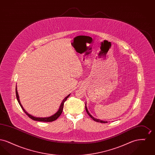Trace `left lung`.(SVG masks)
<instances>
[{
	"mask_svg": "<svg viewBox=\"0 0 155 155\" xmlns=\"http://www.w3.org/2000/svg\"><path fill=\"white\" fill-rule=\"evenodd\" d=\"M85 110H86V111H87V113H88V114L89 116L91 117L92 119H93L94 121H95L96 122H99V123H107V121H103V120H99V119L95 118V117H94L92 116H91V114L89 113L88 109H87V107L86 106V104H85Z\"/></svg>",
	"mask_w": 155,
	"mask_h": 155,
	"instance_id": "1",
	"label": "left lung"
}]
</instances>
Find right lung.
I'll list each match as a JSON object with an SVG mask.
<instances>
[{"label":"right lung","instance_id":"add662e5","mask_svg":"<svg viewBox=\"0 0 155 155\" xmlns=\"http://www.w3.org/2000/svg\"><path fill=\"white\" fill-rule=\"evenodd\" d=\"M15 94H16V97H17V101L18 103L20 104L21 107L22 108L23 111L25 113V114L30 117V118H31L32 120H35V121H43V122H52L54 120H56L58 118H59V116L61 115L62 111H63V106H64V103L65 102V101H66L67 99L69 97V96L70 95V94H69L63 100L62 102L61 103L60 106V107H59V110L58 111L55 113L53 115H52L50 117H34L32 115H31L30 114H28L26 111L25 110V109L23 108L21 102L20 101V99H19V96H18V92H17V87L15 88Z\"/></svg>","mask_w":155,"mask_h":155}]
</instances>
